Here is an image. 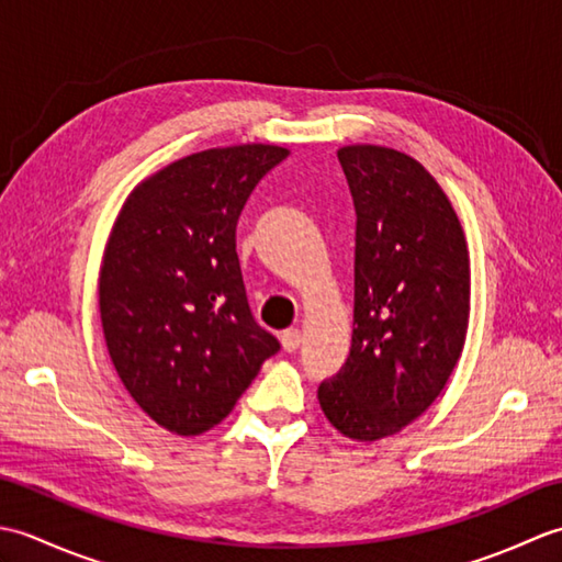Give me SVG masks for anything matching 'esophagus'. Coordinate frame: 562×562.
I'll list each match as a JSON object with an SVG mask.
<instances>
[{
	"instance_id": "esophagus-1",
	"label": "esophagus",
	"mask_w": 562,
	"mask_h": 562,
	"mask_svg": "<svg viewBox=\"0 0 562 562\" xmlns=\"http://www.w3.org/2000/svg\"><path fill=\"white\" fill-rule=\"evenodd\" d=\"M300 345H302V333L300 330L288 328V330L282 333V348H284V352L300 350Z\"/></svg>"
}]
</instances>
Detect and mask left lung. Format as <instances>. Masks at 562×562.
I'll use <instances>...</instances> for the list:
<instances>
[{"label": "left lung", "mask_w": 562, "mask_h": 562, "mask_svg": "<svg viewBox=\"0 0 562 562\" xmlns=\"http://www.w3.org/2000/svg\"><path fill=\"white\" fill-rule=\"evenodd\" d=\"M355 202L350 355L318 403L345 437L374 441L420 417L445 389L469 326V250L445 190L408 154L338 151Z\"/></svg>", "instance_id": "left-lung-1"}]
</instances>
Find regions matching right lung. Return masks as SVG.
<instances>
[{"mask_svg": "<svg viewBox=\"0 0 562 562\" xmlns=\"http://www.w3.org/2000/svg\"><path fill=\"white\" fill-rule=\"evenodd\" d=\"M288 149H207L166 166L121 212L103 256L99 304L115 372L151 420L200 435L280 352L258 326L236 256V222Z\"/></svg>", "mask_w": 562, "mask_h": 562, "instance_id": "obj_1", "label": "right lung"}]
</instances>
